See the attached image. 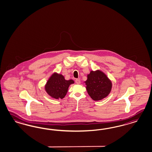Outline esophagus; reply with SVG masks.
I'll return each mask as SVG.
<instances>
[{"label":"esophagus","mask_w":152,"mask_h":152,"mask_svg":"<svg viewBox=\"0 0 152 152\" xmlns=\"http://www.w3.org/2000/svg\"><path fill=\"white\" fill-rule=\"evenodd\" d=\"M75 83H76L77 84H80V79H76V80H75Z\"/></svg>","instance_id":"obj_1"}]
</instances>
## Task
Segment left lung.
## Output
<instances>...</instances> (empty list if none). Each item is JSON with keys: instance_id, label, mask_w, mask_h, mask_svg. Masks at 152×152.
Segmentation results:
<instances>
[{"instance_id": "8db88e82", "label": "left lung", "mask_w": 152, "mask_h": 152, "mask_svg": "<svg viewBox=\"0 0 152 152\" xmlns=\"http://www.w3.org/2000/svg\"><path fill=\"white\" fill-rule=\"evenodd\" d=\"M85 83L88 94L94 100L103 99L110 94L112 89L111 81L99 70L91 71Z\"/></svg>"}]
</instances>
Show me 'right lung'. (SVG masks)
Masks as SVG:
<instances>
[{
    "label": "right lung",
    "instance_id": "obj_1",
    "mask_svg": "<svg viewBox=\"0 0 152 152\" xmlns=\"http://www.w3.org/2000/svg\"><path fill=\"white\" fill-rule=\"evenodd\" d=\"M72 80H66L63 75L54 73L48 80L45 86L48 94L55 99H63L67 94L69 85L73 84Z\"/></svg>",
    "mask_w": 152,
    "mask_h": 152
}]
</instances>
